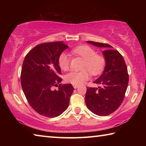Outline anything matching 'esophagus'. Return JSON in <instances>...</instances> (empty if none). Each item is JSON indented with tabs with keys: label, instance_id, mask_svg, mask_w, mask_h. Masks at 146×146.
Returning a JSON list of instances; mask_svg holds the SVG:
<instances>
[{
	"label": "esophagus",
	"instance_id": "esophagus-1",
	"mask_svg": "<svg viewBox=\"0 0 146 146\" xmlns=\"http://www.w3.org/2000/svg\"><path fill=\"white\" fill-rule=\"evenodd\" d=\"M78 86H77V85H73V88H74V89H76L78 88Z\"/></svg>",
	"mask_w": 146,
	"mask_h": 146
}]
</instances>
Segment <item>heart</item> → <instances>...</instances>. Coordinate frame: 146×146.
Here are the masks:
<instances>
[{
  "label": "heart",
  "mask_w": 146,
  "mask_h": 146,
  "mask_svg": "<svg viewBox=\"0 0 146 146\" xmlns=\"http://www.w3.org/2000/svg\"><path fill=\"white\" fill-rule=\"evenodd\" d=\"M73 55L79 56L85 60L82 71H71L65 76L66 82L73 85H80L90 78V73L97 75L102 72L105 65L103 56L97 55L95 49L90 46L82 45L71 50ZM58 65L62 70L66 71L70 68V55L66 53L60 54L58 58Z\"/></svg>",
  "instance_id": "1"
}]
</instances>
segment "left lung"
Listing matches in <instances>:
<instances>
[{
	"instance_id": "obj_1",
	"label": "left lung",
	"mask_w": 146,
	"mask_h": 146,
	"mask_svg": "<svg viewBox=\"0 0 146 146\" xmlns=\"http://www.w3.org/2000/svg\"><path fill=\"white\" fill-rule=\"evenodd\" d=\"M105 51L102 55L105 59L103 73L93 83L98 88H87L85 101L89 110L94 114L107 116L115 111L122 104L126 91L129 76L123 56L113 47L107 44L87 41Z\"/></svg>"
}]
</instances>
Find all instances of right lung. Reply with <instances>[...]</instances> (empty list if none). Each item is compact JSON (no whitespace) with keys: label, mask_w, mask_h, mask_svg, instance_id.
<instances>
[{"label":"right lung","mask_w":146,"mask_h":146,"mask_svg":"<svg viewBox=\"0 0 146 146\" xmlns=\"http://www.w3.org/2000/svg\"><path fill=\"white\" fill-rule=\"evenodd\" d=\"M68 48L63 42L41 44L27 54L21 71V85L31 108L44 117L54 118L67 110L74 88L71 84L59 85L60 54Z\"/></svg>","instance_id":"1"}]
</instances>
